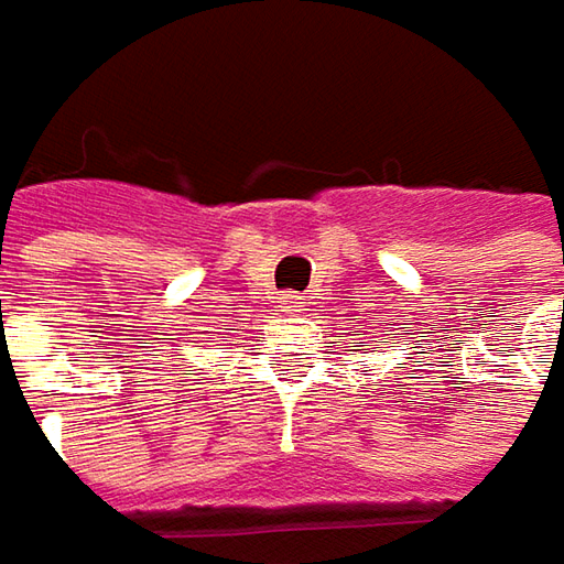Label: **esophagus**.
Listing matches in <instances>:
<instances>
[{
	"label": "esophagus",
	"mask_w": 564,
	"mask_h": 564,
	"mask_svg": "<svg viewBox=\"0 0 564 564\" xmlns=\"http://www.w3.org/2000/svg\"><path fill=\"white\" fill-rule=\"evenodd\" d=\"M285 311H304V299L302 295H285Z\"/></svg>",
	"instance_id": "esophagus-1"
}]
</instances>
